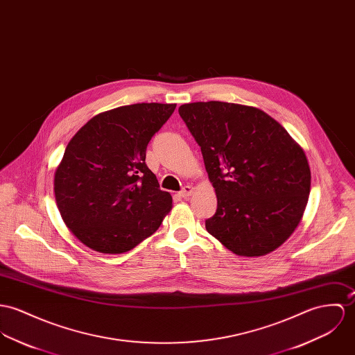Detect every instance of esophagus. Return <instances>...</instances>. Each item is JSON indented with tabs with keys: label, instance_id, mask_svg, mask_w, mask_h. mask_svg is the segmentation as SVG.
<instances>
[{
	"label": "esophagus",
	"instance_id": "esophagus-1",
	"mask_svg": "<svg viewBox=\"0 0 355 355\" xmlns=\"http://www.w3.org/2000/svg\"><path fill=\"white\" fill-rule=\"evenodd\" d=\"M193 193V189L191 186H186L182 191H180V196L182 198H189V196H191Z\"/></svg>",
	"mask_w": 355,
	"mask_h": 355
}]
</instances>
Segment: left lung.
<instances>
[{"label": "left lung", "mask_w": 355, "mask_h": 355, "mask_svg": "<svg viewBox=\"0 0 355 355\" xmlns=\"http://www.w3.org/2000/svg\"><path fill=\"white\" fill-rule=\"evenodd\" d=\"M179 114L200 146L217 211L207 232L234 255L264 257L300 224L311 191L304 149L257 107L198 101Z\"/></svg>", "instance_id": "1"}]
</instances>
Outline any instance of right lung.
Returning a JSON list of instances; mask_svg holds the SVG:
<instances>
[{
    "label": "right lung",
    "mask_w": 355,
    "mask_h": 355,
    "mask_svg": "<svg viewBox=\"0 0 355 355\" xmlns=\"http://www.w3.org/2000/svg\"><path fill=\"white\" fill-rule=\"evenodd\" d=\"M176 104L138 103L97 114L69 141L54 173L64 225L88 248L123 254L152 236L172 209L146 166V146Z\"/></svg>",
    "instance_id": "1"
}]
</instances>
